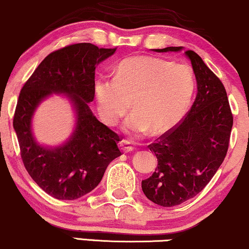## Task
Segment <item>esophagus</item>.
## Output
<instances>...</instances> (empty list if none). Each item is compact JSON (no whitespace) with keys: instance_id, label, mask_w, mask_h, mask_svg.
I'll list each match as a JSON object with an SVG mask.
<instances>
[{"instance_id":"obj_1","label":"esophagus","mask_w":249,"mask_h":249,"mask_svg":"<svg viewBox=\"0 0 249 249\" xmlns=\"http://www.w3.org/2000/svg\"><path fill=\"white\" fill-rule=\"evenodd\" d=\"M120 149H121L124 152H130V151H133V149H134L133 143L129 142V141L122 140L121 142H120Z\"/></svg>"}]
</instances>
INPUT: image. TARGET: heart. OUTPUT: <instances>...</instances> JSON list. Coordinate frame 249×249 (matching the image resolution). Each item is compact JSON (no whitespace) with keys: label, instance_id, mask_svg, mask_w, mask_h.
Wrapping results in <instances>:
<instances>
[{"label":"heart","instance_id":"b5f03b06","mask_svg":"<svg viewBox=\"0 0 249 249\" xmlns=\"http://www.w3.org/2000/svg\"><path fill=\"white\" fill-rule=\"evenodd\" d=\"M189 64L137 55L119 63L114 78L100 77L94 84L98 110L114 125L128 110L124 130L130 135H162L174 128L188 110L195 92Z\"/></svg>","mask_w":249,"mask_h":249}]
</instances>
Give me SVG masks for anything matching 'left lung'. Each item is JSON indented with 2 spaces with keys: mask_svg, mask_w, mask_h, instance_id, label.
I'll list each match as a JSON object with an SVG mask.
<instances>
[{
  "mask_svg": "<svg viewBox=\"0 0 249 249\" xmlns=\"http://www.w3.org/2000/svg\"><path fill=\"white\" fill-rule=\"evenodd\" d=\"M183 47L155 50L181 52ZM196 78L194 104L180 124L150 144L158 166L142 189L150 201L174 207L202 192L213 179L229 149L233 116L228 94L219 81L195 52L186 51Z\"/></svg>",
  "mask_w": 249,
  "mask_h": 249,
  "instance_id": "obj_1",
  "label": "left lung"
}]
</instances>
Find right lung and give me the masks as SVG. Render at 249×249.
<instances>
[{
	"mask_svg": "<svg viewBox=\"0 0 249 249\" xmlns=\"http://www.w3.org/2000/svg\"><path fill=\"white\" fill-rule=\"evenodd\" d=\"M116 48H98L82 42L46 56L20 90L14 129L26 171L48 195L77 199L99 185L107 166L121 156L120 137L101 124L89 106L94 98V71ZM62 94L75 113L72 135L60 146L39 143L32 119L42 101Z\"/></svg>",
	"mask_w": 249,
	"mask_h": 249,
	"instance_id": "right-lung-1",
	"label": "right lung"
}]
</instances>
